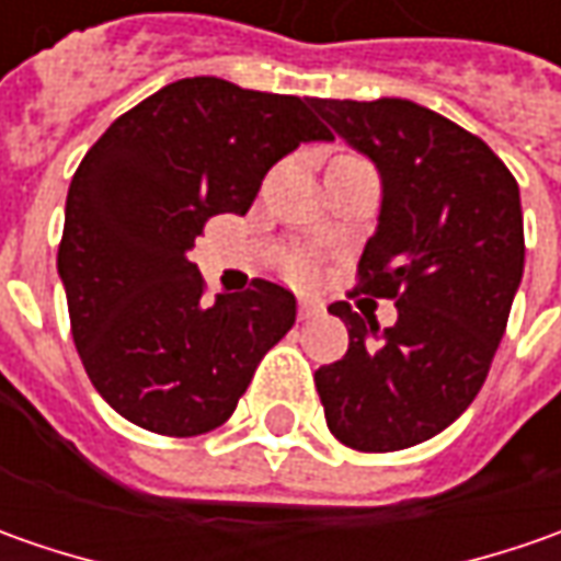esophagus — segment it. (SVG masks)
<instances>
[{
	"label": "esophagus",
	"instance_id": "34e87169",
	"mask_svg": "<svg viewBox=\"0 0 561 561\" xmlns=\"http://www.w3.org/2000/svg\"><path fill=\"white\" fill-rule=\"evenodd\" d=\"M321 314V306L312 302V299H299V321H312Z\"/></svg>",
	"mask_w": 561,
	"mask_h": 561
}]
</instances>
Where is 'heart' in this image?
<instances>
[{"label":"heart","mask_w":561,"mask_h":561,"mask_svg":"<svg viewBox=\"0 0 561 561\" xmlns=\"http://www.w3.org/2000/svg\"><path fill=\"white\" fill-rule=\"evenodd\" d=\"M287 271L296 274V277H309L312 274V265L306 259H287Z\"/></svg>","instance_id":"heart-1"}]
</instances>
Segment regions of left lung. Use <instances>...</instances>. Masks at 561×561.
Wrapping results in <instances>:
<instances>
[{
  "instance_id": "1",
  "label": "left lung",
  "mask_w": 561,
  "mask_h": 561,
  "mask_svg": "<svg viewBox=\"0 0 561 561\" xmlns=\"http://www.w3.org/2000/svg\"><path fill=\"white\" fill-rule=\"evenodd\" d=\"M318 115L380 171L383 203L356 290L397 302V324L362 321L350 350L314 371L324 419L358 453L431 440L484 387L525 271L522 196L481 137L409 99H314Z\"/></svg>"
}]
</instances>
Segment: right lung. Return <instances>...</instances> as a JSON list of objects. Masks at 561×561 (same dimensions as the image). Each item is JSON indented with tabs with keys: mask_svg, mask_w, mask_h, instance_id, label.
<instances>
[{
	"mask_svg": "<svg viewBox=\"0 0 561 561\" xmlns=\"http://www.w3.org/2000/svg\"><path fill=\"white\" fill-rule=\"evenodd\" d=\"M312 105L184 77L112 121L75 171L58 243L71 336L99 397L142 431L225 424L293 328V293L265 277L205 302L186 249L208 218L247 215L299 142L331 140Z\"/></svg>",
	"mask_w": 561,
	"mask_h": 561,
	"instance_id": "right-lung-1",
	"label": "right lung"
}]
</instances>
